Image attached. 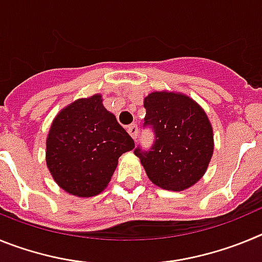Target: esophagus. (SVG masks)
<instances>
[{
	"mask_svg": "<svg viewBox=\"0 0 262 262\" xmlns=\"http://www.w3.org/2000/svg\"><path fill=\"white\" fill-rule=\"evenodd\" d=\"M127 131H128L129 135L133 136L134 140H136V139H138V135H139V127H138V124H131V126L128 127V129H127Z\"/></svg>",
	"mask_w": 262,
	"mask_h": 262,
	"instance_id": "1",
	"label": "esophagus"
}]
</instances>
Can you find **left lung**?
Returning <instances> with one entry per match:
<instances>
[{
  "label": "left lung",
  "mask_w": 262,
  "mask_h": 262,
  "mask_svg": "<svg viewBox=\"0 0 262 262\" xmlns=\"http://www.w3.org/2000/svg\"><path fill=\"white\" fill-rule=\"evenodd\" d=\"M144 127L155 134L149 149L140 145L148 178L165 190L181 191L200 181L214 151L211 124L205 111L184 94L155 92L144 99Z\"/></svg>",
  "instance_id": "8db88e82"
}]
</instances>
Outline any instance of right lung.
I'll use <instances>...</instances> for the list:
<instances>
[{"label":"right lung","instance_id":"1","mask_svg":"<svg viewBox=\"0 0 262 262\" xmlns=\"http://www.w3.org/2000/svg\"><path fill=\"white\" fill-rule=\"evenodd\" d=\"M133 138L102 105L99 94L71 103L55 118L47 138V165L61 189L93 196L107 186Z\"/></svg>","mask_w":262,"mask_h":262}]
</instances>
